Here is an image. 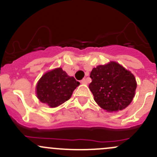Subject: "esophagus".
<instances>
[{
	"label": "esophagus",
	"mask_w": 157,
	"mask_h": 157,
	"mask_svg": "<svg viewBox=\"0 0 157 157\" xmlns=\"http://www.w3.org/2000/svg\"><path fill=\"white\" fill-rule=\"evenodd\" d=\"M81 83L85 84V85H87V80L86 78H83L82 81H81Z\"/></svg>",
	"instance_id": "esophagus-1"
}]
</instances>
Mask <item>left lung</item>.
Segmentation results:
<instances>
[{"mask_svg": "<svg viewBox=\"0 0 157 157\" xmlns=\"http://www.w3.org/2000/svg\"><path fill=\"white\" fill-rule=\"evenodd\" d=\"M90 77L89 88L95 102L104 110L117 112L131 103L137 83L133 74L119 63L112 61L97 66Z\"/></svg>", "mask_w": 157, "mask_h": 157, "instance_id": "8db88e82", "label": "left lung"}]
</instances>
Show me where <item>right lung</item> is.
Wrapping results in <instances>:
<instances>
[{
  "label": "right lung",
  "instance_id": "obj_1",
  "mask_svg": "<svg viewBox=\"0 0 157 157\" xmlns=\"http://www.w3.org/2000/svg\"><path fill=\"white\" fill-rule=\"evenodd\" d=\"M79 85L74 77L69 76L62 68H56L45 72L39 80L36 96L41 102L55 108L70 99Z\"/></svg>",
  "mask_w": 157,
  "mask_h": 157
}]
</instances>
